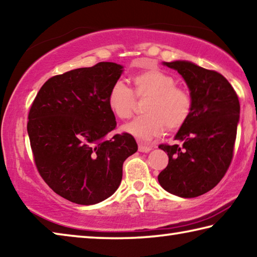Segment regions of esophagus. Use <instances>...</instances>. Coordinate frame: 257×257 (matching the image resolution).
I'll list each match as a JSON object with an SVG mask.
<instances>
[{"label":"esophagus","instance_id":"34e87169","mask_svg":"<svg viewBox=\"0 0 257 257\" xmlns=\"http://www.w3.org/2000/svg\"><path fill=\"white\" fill-rule=\"evenodd\" d=\"M138 150L139 152H143V153H147V152H150L152 150V147L149 145L143 144V143H138Z\"/></svg>","mask_w":257,"mask_h":257}]
</instances>
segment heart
Here are the masks:
<instances>
[{
	"mask_svg": "<svg viewBox=\"0 0 257 257\" xmlns=\"http://www.w3.org/2000/svg\"><path fill=\"white\" fill-rule=\"evenodd\" d=\"M135 90L122 81L111 87L107 104L114 115L128 119L134 113L138 98L150 97L146 102V114L137 116L122 125V130L141 141L147 142L163 132L180 129L193 111V97L188 90L177 86L175 78L159 69H150L134 77Z\"/></svg>",
	"mask_w": 257,
	"mask_h": 257,
	"instance_id": "obj_1",
	"label": "heart"
}]
</instances>
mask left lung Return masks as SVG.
<instances>
[{
  "instance_id": "obj_1",
  "label": "left lung",
  "mask_w": 257,
  "mask_h": 257,
  "mask_svg": "<svg viewBox=\"0 0 257 257\" xmlns=\"http://www.w3.org/2000/svg\"><path fill=\"white\" fill-rule=\"evenodd\" d=\"M184 77L193 111L176 135L182 145L161 144L169 163L158 177L173 195L193 198L219 184L231 164L240 105L237 93L221 73L188 61L165 62Z\"/></svg>"
}]
</instances>
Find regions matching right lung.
<instances>
[{"label": "right lung", "mask_w": 257, "mask_h": 257, "mask_svg": "<svg viewBox=\"0 0 257 257\" xmlns=\"http://www.w3.org/2000/svg\"><path fill=\"white\" fill-rule=\"evenodd\" d=\"M122 66L99 62L50 78L28 113L34 162L50 188L72 203L93 205L110 197L122 179L124 160L137 152L127 133L106 135L116 121L107 104Z\"/></svg>", "instance_id": "add662e5"}]
</instances>
